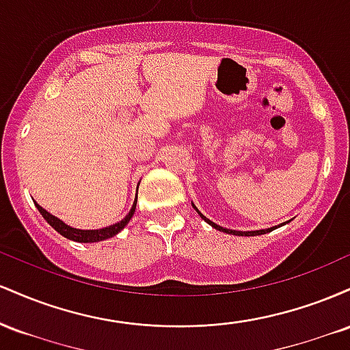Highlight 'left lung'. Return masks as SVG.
Returning <instances> with one entry per match:
<instances>
[{"label": "left lung", "instance_id": "8db88e82", "mask_svg": "<svg viewBox=\"0 0 350 350\" xmlns=\"http://www.w3.org/2000/svg\"><path fill=\"white\" fill-rule=\"evenodd\" d=\"M192 207L196 208V211H198V214L202 217L204 220H206V222L208 224V226H212L214 228H217V230H220V232H226V234H230V235H240V237H253V235H263V234H268V232H271V230H275V228H278L280 226H276V227H270V228H263V230H252V232H242V230H230V228H224V227H220V226H217V224H214L212 222V220H208L206 215H202L199 212V208L194 206V204H192ZM286 224V222H284ZM284 224H281V226H284Z\"/></svg>", "mask_w": 350, "mask_h": 350}]
</instances>
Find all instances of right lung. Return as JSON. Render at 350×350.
Here are the masks:
<instances>
[{"label":"right lung","instance_id":"right-lung-1","mask_svg":"<svg viewBox=\"0 0 350 350\" xmlns=\"http://www.w3.org/2000/svg\"><path fill=\"white\" fill-rule=\"evenodd\" d=\"M136 199H138V196H136ZM136 199H135L133 206H131V211L128 212L124 219L120 220V222L113 224V226L97 228V230H80V228H74V227L67 226V224H64L62 220L57 219L55 215L49 214V212H47L46 208H42L41 206H39V204H36V207H38V211L41 212V215L44 217V219L47 220V224H49L51 227H54L60 235H64L66 239H69V240H74V242L92 243V242H102V240H107V239H110V237H115L120 230H123L124 226L130 222V219L135 214Z\"/></svg>","mask_w":350,"mask_h":350}]
</instances>
